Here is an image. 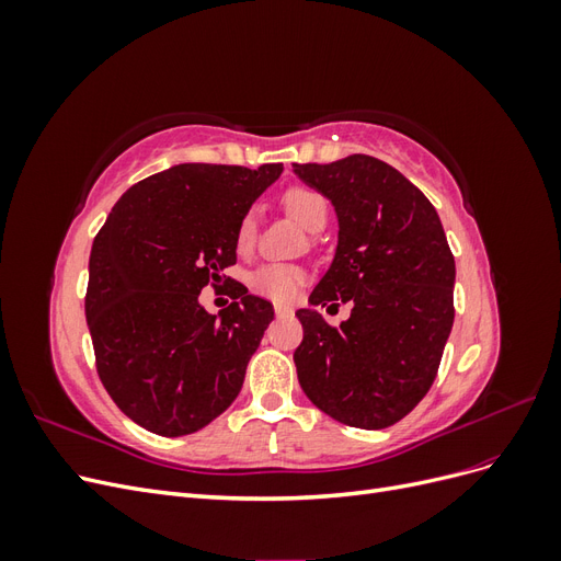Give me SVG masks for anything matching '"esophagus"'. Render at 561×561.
<instances>
[{
  "label": "esophagus",
  "mask_w": 561,
  "mask_h": 561,
  "mask_svg": "<svg viewBox=\"0 0 561 561\" xmlns=\"http://www.w3.org/2000/svg\"><path fill=\"white\" fill-rule=\"evenodd\" d=\"M274 311H276V316H290L293 307H285V304H276Z\"/></svg>",
  "instance_id": "esophagus-1"
}]
</instances>
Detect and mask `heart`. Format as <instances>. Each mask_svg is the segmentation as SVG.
<instances>
[{
	"mask_svg": "<svg viewBox=\"0 0 561 561\" xmlns=\"http://www.w3.org/2000/svg\"><path fill=\"white\" fill-rule=\"evenodd\" d=\"M280 203L304 229L320 231L328 222V213H330L328 198L318 190H313V186H304V184L290 186V190L283 192ZM254 239H257V210L250 208L241 217L239 229H236V250L241 254L250 252L254 245ZM304 283H307V271L295 264H278V262L260 266L250 278L254 293L280 304L297 299Z\"/></svg>",
	"mask_w": 561,
	"mask_h": 561,
	"instance_id": "heart-1",
	"label": "heart"
}]
</instances>
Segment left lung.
Instances as JSON below:
<instances>
[{"label":"left lung","mask_w":561,"mask_h":561,"mask_svg":"<svg viewBox=\"0 0 561 561\" xmlns=\"http://www.w3.org/2000/svg\"><path fill=\"white\" fill-rule=\"evenodd\" d=\"M339 217V243L313 307L351 301L334 328L299 309L295 351L307 398L353 428L379 431L410 414L428 393L454 325V254L433 203L375 157L295 163Z\"/></svg>","instance_id":"obj_1"}]
</instances>
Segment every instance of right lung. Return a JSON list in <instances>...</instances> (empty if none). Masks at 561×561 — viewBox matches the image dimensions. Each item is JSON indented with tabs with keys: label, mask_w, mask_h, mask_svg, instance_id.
Returning a JSON list of instances; mask_svg holds the SVG:
<instances>
[{
	"label": "right lung",
	"mask_w": 561,
	"mask_h": 561,
	"mask_svg": "<svg viewBox=\"0 0 561 561\" xmlns=\"http://www.w3.org/2000/svg\"><path fill=\"white\" fill-rule=\"evenodd\" d=\"M280 173L283 163H180L133 184L98 231L87 287L95 367L138 426L190 435L239 396L274 307L236 280L219 316L198 295L227 278L241 217Z\"/></svg>",
	"instance_id": "obj_1"
}]
</instances>
